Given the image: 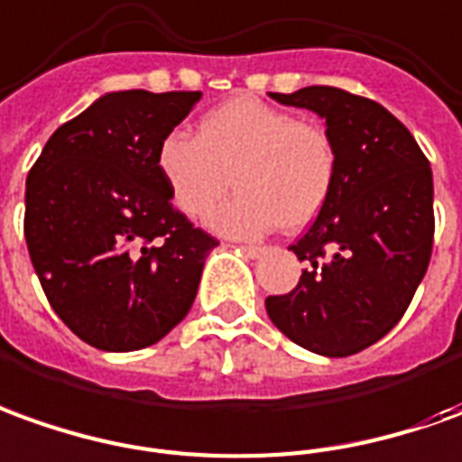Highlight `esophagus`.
I'll list each match as a JSON object with an SVG mask.
<instances>
[{
	"label": "esophagus",
	"mask_w": 462,
	"mask_h": 462,
	"mask_svg": "<svg viewBox=\"0 0 462 462\" xmlns=\"http://www.w3.org/2000/svg\"><path fill=\"white\" fill-rule=\"evenodd\" d=\"M244 251L249 254L251 259H256L259 254H263V246H259V244H246V246H244Z\"/></svg>",
	"instance_id": "esophagus-1"
}]
</instances>
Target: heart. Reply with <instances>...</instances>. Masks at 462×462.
Returning a JSON list of instances; mask_svg holds the SVG:
<instances>
[{
    "instance_id": "1",
    "label": "heart",
    "mask_w": 462,
    "mask_h": 462,
    "mask_svg": "<svg viewBox=\"0 0 462 462\" xmlns=\"http://www.w3.org/2000/svg\"><path fill=\"white\" fill-rule=\"evenodd\" d=\"M158 171L190 221L208 218L234 183L238 193L213 216V228L251 238L279 224L299 231L319 216L337 183V148L319 123L236 97L200 117L196 138L171 133Z\"/></svg>"
}]
</instances>
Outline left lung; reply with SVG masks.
Masks as SVG:
<instances>
[{"label": "left lung", "mask_w": 462, "mask_h": 462, "mask_svg": "<svg viewBox=\"0 0 462 462\" xmlns=\"http://www.w3.org/2000/svg\"><path fill=\"white\" fill-rule=\"evenodd\" d=\"M276 103L324 117L337 183L310 231L289 249L299 284L266 297L269 319L299 346L349 357L390 332L415 297L432 254V171L410 130L383 105L311 85Z\"/></svg>", "instance_id": "1"}]
</instances>
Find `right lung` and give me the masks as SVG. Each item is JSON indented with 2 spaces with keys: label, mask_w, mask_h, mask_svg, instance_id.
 Returning a JSON list of instances; mask_svg holds the SVG:
<instances>
[{
  "label": "right lung",
  "mask_w": 462,
  "mask_h": 462,
  "mask_svg": "<svg viewBox=\"0 0 462 462\" xmlns=\"http://www.w3.org/2000/svg\"><path fill=\"white\" fill-rule=\"evenodd\" d=\"M200 92H107L60 125L32 165L24 238L57 317L82 342L130 352L163 339L218 241L173 208L158 148Z\"/></svg>",
  "instance_id": "add662e5"
}]
</instances>
